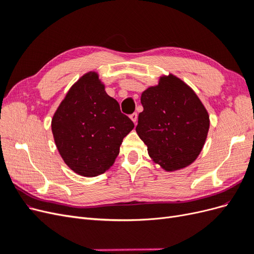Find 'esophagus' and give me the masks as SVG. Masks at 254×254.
<instances>
[{"mask_svg":"<svg viewBox=\"0 0 254 254\" xmlns=\"http://www.w3.org/2000/svg\"><path fill=\"white\" fill-rule=\"evenodd\" d=\"M130 119H131V121L134 123V124H136V121H137V113H132L131 115H130Z\"/></svg>","mask_w":254,"mask_h":254,"instance_id":"1","label":"esophagus"}]
</instances>
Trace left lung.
<instances>
[{
    "mask_svg": "<svg viewBox=\"0 0 254 254\" xmlns=\"http://www.w3.org/2000/svg\"><path fill=\"white\" fill-rule=\"evenodd\" d=\"M135 131L153 162L166 172L190 165L201 152L210 117L195 91L176 75H161L141 94Z\"/></svg>",
    "mask_w": 254,
    "mask_h": 254,
    "instance_id": "8db88e82",
    "label": "left lung"
}]
</instances>
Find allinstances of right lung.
<instances>
[{
    "mask_svg": "<svg viewBox=\"0 0 254 254\" xmlns=\"http://www.w3.org/2000/svg\"><path fill=\"white\" fill-rule=\"evenodd\" d=\"M132 121L105 91L98 73L83 74L52 119V132L64 163L79 176L96 177L114 164Z\"/></svg>",
    "mask_w": 254,
    "mask_h": 254,
    "instance_id": "right-lung-1",
    "label": "right lung"
}]
</instances>
